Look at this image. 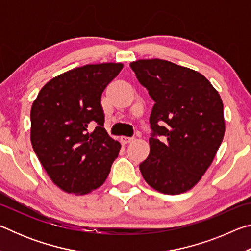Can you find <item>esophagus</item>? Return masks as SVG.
Here are the masks:
<instances>
[{"label":"esophagus","instance_id":"1","mask_svg":"<svg viewBox=\"0 0 251 251\" xmlns=\"http://www.w3.org/2000/svg\"><path fill=\"white\" fill-rule=\"evenodd\" d=\"M131 141H133V138H131V137H126V136H122V137H121V143L123 144V145L129 144Z\"/></svg>","mask_w":251,"mask_h":251}]
</instances>
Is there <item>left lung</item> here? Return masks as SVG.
I'll use <instances>...</instances> for the list:
<instances>
[{"instance_id":"left-lung-1","label":"left lung","mask_w":251,"mask_h":251,"mask_svg":"<svg viewBox=\"0 0 251 251\" xmlns=\"http://www.w3.org/2000/svg\"><path fill=\"white\" fill-rule=\"evenodd\" d=\"M130 67L155 101L142 175L157 192L185 193L201 179L223 142V100L205 76L188 67L159 58L138 59Z\"/></svg>"}]
</instances>
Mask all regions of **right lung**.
<instances>
[{"label": "right lung", "instance_id": "add662e5", "mask_svg": "<svg viewBox=\"0 0 251 251\" xmlns=\"http://www.w3.org/2000/svg\"><path fill=\"white\" fill-rule=\"evenodd\" d=\"M122 63L76 67L46 83L33 101L31 142L58 188L85 195L104 184L121 144L104 128L101 93Z\"/></svg>", "mask_w": 251, "mask_h": 251}]
</instances>
